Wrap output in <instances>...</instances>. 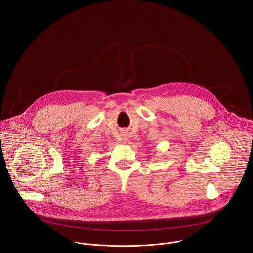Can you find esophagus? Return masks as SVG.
Masks as SVG:
<instances>
[{
    "label": "esophagus",
    "instance_id": "obj_1",
    "mask_svg": "<svg viewBox=\"0 0 253 253\" xmlns=\"http://www.w3.org/2000/svg\"><path fill=\"white\" fill-rule=\"evenodd\" d=\"M123 140H124V141H127V140H128V138H127V137H124V139H123Z\"/></svg>",
    "mask_w": 253,
    "mask_h": 253
}]
</instances>
